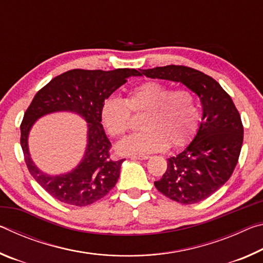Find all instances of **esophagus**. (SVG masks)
<instances>
[{
  "mask_svg": "<svg viewBox=\"0 0 263 263\" xmlns=\"http://www.w3.org/2000/svg\"><path fill=\"white\" fill-rule=\"evenodd\" d=\"M149 157L148 155H132V160H147Z\"/></svg>",
  "mask_w": 263,
  "mask_h": 263,
  "instance_id": "obj_1",
  "label": "esophagus"
}]
</instances>
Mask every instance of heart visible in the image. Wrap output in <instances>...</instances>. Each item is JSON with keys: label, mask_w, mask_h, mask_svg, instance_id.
I'll return each mask as SVG.
<instances>
[{"label": "heart", "mask_w": 263, "mask_h": 263, "mask_svg": "<svg viewBox=\"0 0 263 263\" xmlns=\"http://www.w3.org/2000/svg\"><path fill=\"white\" fill-rule=\"evenodd\" d=\"M132 112L142 116L144 132L126 138L118 145L125 154L158 152L172 146L185 145L198 125V108L193 92L176 89L167 84L147 81L128 92L126 99L109 97L101 109L102 123L114 138L125 136L131 127Z\"/></svg>", "instance_id": "b5f03b06"}]
</instances>
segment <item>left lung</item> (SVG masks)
<instances>
[{"label": "left lung", "mask_w": 263, "mask_h": 263, "mask_svg": "<svg viewBox=\"0 0 263 263\" xmlns=\"http://www.w3.org/2000/svg\"><path fill=\"white\" fill-rule=\"evenodd\" d=\"M139 75L181 82L197 94L203 117L197 135L183 152L167 160L155 188L181 204H195L224 185L237 166L243 126L231 96L215 79L186 66L140 69Z\"/></svg>", "instance_id": "8db88e82"}]
</instances>
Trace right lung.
<instances>
[{
    "label": "right lung",
    "instance_id": "1",
    "mask_svg": "<svg viewBox=\"0 0 263 263\" xmlns=\"http://www.w3.org/2000/svg\"><path fill=\"white\" fill-rule=\"evenodd\" d=\"M137 69H72L52 79L43 87L26 109L21 124V146L30 174L52 197L75 206H87L103 198L119 179L124 159L110 157L111 142L102 125L104 101ZM55 110H73L88 123V145L84 160L68 175L50 177L35 167L29 158L27 136L30 126L42 115Z\"/></svg>",
    "mask_w": 263,
    "mask_h": 263
}]
</instances>
